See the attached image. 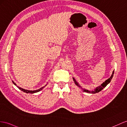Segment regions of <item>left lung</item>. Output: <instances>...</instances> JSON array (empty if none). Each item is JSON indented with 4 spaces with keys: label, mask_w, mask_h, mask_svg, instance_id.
<instances>
[{
    "label": "left lung",
    "mask_w": 127,
    "mask_h": 127,
    "mask_svg": "<svg viewBox=\"0 0 127 127\" xmlns=\"http://www.w3.org/2000/svg\"><path fill=\"white\" fill-rule=\"evenodd\" d=\"M114 73V71H113V73H112V76H111V77H110L109 78H108V79H107L105 82H103V83L101 84V85L99 86L98 87H96V88H95V90H93V91H89V90H86V89H83L82 88V87L79 85V84H78V82H77V81L76 80V79H74V78H73V80L74 82V83H75L76 85L77 86H78L79 87H80V88H82V89H83L84 92H85L89 93L95 94V93H98V92H99L100 91H101L102 90H103L104 88H105V87L107 85H108V84L110 82V81H111V80H112V78H113V77Z\"/></svg>",
    "instance_id": "8db88e82"
}]
</instances>
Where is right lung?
Wrapping results in <instances>:
<instances>
[{"label": "right lung", "mask_w": 127, "mask_h": 127, "mask_svg": "<svg viewBox=\"0 0 127 127\" xmlns=\"http://www.w3.org/2000/svg\"><path fill=\"white\" fill-rule=\"evenodd\" d=\"M12 82H13V83L14 85H15V86H17V84H16L13 81H12ZM47 85H45L44 86H46ZM17 86V87L19 89H20V90H21L22 91H23V92H25V93H36V92H39V91H40L41 90H42V89H43L44 87V86H43V87H41V88H40V89H38V90H34V91H31V90H25V89H22V88H21V87H19V86Z\"/></svg>", "instance_id": "obj_1"}]
</instances>
